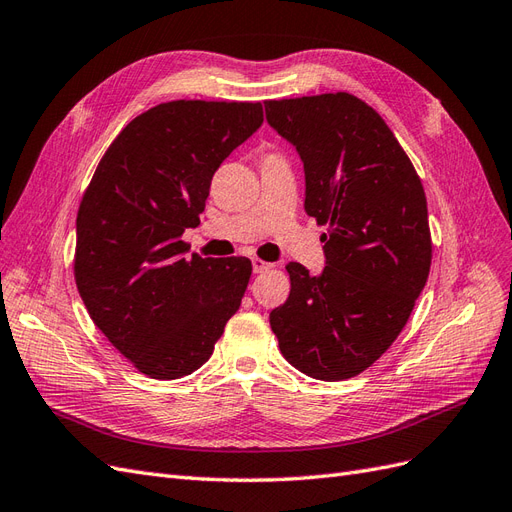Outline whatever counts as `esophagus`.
<instances>
[{
	"label": "esophagus",
	"instance_id": "esophagus-1",
	"mask_svg": "<svg viewBox=\"0 0 512 512\" xmlns=\"http://www.w3.org/2000/svg\"><path fill=\"white\" fill-rule=\"evenodd\" d=\"M272 268V264H268V261H264V259H253V270L259 274V272H266V270H270Z\"/></svg>",
	"mask_w": 512,
	"mask_h": 512
}]
</instances>
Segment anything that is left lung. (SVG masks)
<instances>
[{
  "label": "left lung",
  "instance_id": "1",
  "mask_svg": "<svg viewBox=\"0 0 512 512\" xmlns=\"http://www.w3.org/2000/svg\"><path fill=\"white\" fill-rule=\"evenodd\" d=\"M266 120L302 158L306 214L328 225L324 272L287 264L289 298L270 326L291 367L339 382L386 352L425 289V188L382 115L352 94L266 100Z\"/></svg>",
  "mask_w": 512,
  "mask_h": 512
}]
</instances>
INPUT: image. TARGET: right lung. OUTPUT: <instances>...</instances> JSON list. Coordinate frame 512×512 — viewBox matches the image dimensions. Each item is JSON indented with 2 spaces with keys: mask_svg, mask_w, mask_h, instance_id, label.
Instances as JSON below:
<instances>
[{
  "mask_svg": "<svg viewBox=\"0 0 512 512\" xmlns=\"http://www.w3.org/2000/svg\"><path fill=\"white\" fill-rule=\"evenodd\" d=\"M264 122L261 102L171 100L109 145L77 214L75 281L94 324L137 371L191 375L240 309L246 257L186 259L223 160Z\"/></svg>",
  "mask_w": 512,
  "mask_h": 512,
  "instance_id": "right-lung-1",
  "label": "right lung"
}]
</instances>
